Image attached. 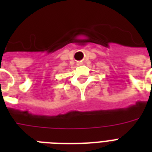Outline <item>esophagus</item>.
I'll list each match as a JSON object with an SVG mask.
<instances>
[{"label":"esophagus","instance_id":"34e87169","mask_svg":"<svg viewBox=\"0 0 152 152\" xmlns=\"http://www.w3.org/2000/svg\"><path fill=\"white\" fill-rule=\"evenodd\" d=\"M77 64H78V65H81V64H82V63H81V62H78V63H77Z\"/></svg>","mask_w":152,"mask_h":152}]
</instances>
